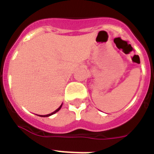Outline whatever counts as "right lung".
Wrapping results in <instances>:
<instances>
[{
    "label": "right lung",
    "mask_w": 154,
    "mask_h": 154,
    "mask_svg": "<svg viewBox=\"0 0 154 154\" xmlns=\"http://www.w3.org/2000/svg\"><path fill=\"white\" fill-rule=\"evenodd\" d=\"M61 106H62V104H61L60 107L58 108L57 109H56L55 111H54V112H51V113H49V114H47V115H40V117H49V116H51V115L54 114V113H56V112H58V111H59V110L60 109V108H61Z\"/></svg>",
    "instance_id": "1"
}]
</instances>
